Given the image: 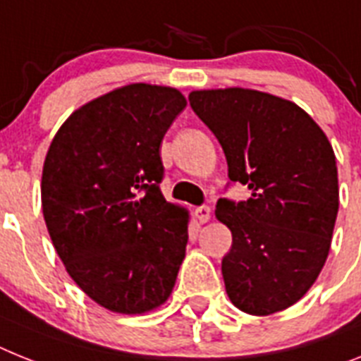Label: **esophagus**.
Listing matches in <instances>:
<instances>
[{
    "instance_id": "34e87169",
    "label": "esophagus",
    "mask_w": 361,
    "mask_h": 361,
    "mask_svg": "<svg viewBox=\"0 0 361 361\" xmlns=\"http://www.w3.org/2000/svg\"><path fill=\"white\" fill-rule=\"evenodd\" d=\"M195 214H196V218H198L200 224H205V222H209V220H211V209H209L207 205L196 207Z\"/></svg>"
}]
</instances>
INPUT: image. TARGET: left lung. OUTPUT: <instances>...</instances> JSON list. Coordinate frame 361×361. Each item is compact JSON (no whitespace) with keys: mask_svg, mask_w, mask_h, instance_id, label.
<instances>
[{"mask_svg":"<svg viewBox=\"0 0 361 361\" xmlns=\"http://www.w3.org/2000/svg\"><path fill=\"white\" fill-rule=\"evenodd\" d=\"M190 106L224 148L229 180L251 198L218 200L229 227L226 292L251 316L283 312L312 288L329 257L340 187L329 137L295 102L250 90H196Z\"/></svg>","mask_w":361,"mask_h":361,"instance_id":"8db88e82","label":"left lung"}]
</instances>
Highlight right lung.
<instances>
[{"label":"right lung","mask_w":361,"mask_h":361,"mask_svg":"<svg viewBox=\"0 0 361 361\" xmlns=\"http://www.w3.org/2000/svg\"><path fill=\"white\" fill-rule=\"evenodd\" d=\"M185 106L176 87L126 84L77 108L49 145L45 226L73 281L106 310L141 316L174 290L190 214L159 189V147Z\"/></svg>","instance_id":"add662e5"}]
</instances>
